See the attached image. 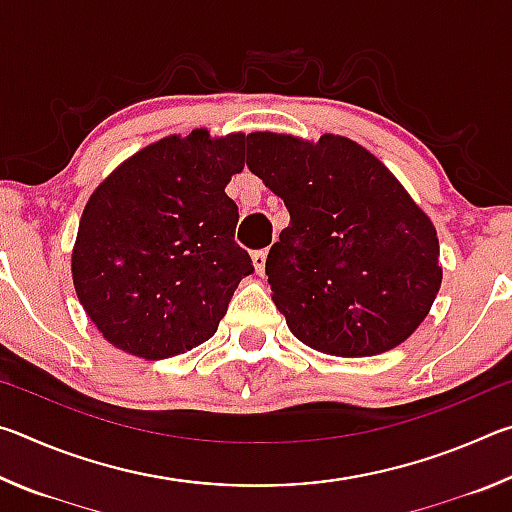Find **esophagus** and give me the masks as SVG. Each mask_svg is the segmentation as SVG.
<instances>
[{
  "label": "esophagus",
  "instance_id": "1",
  "mask_svg": "<svg viewBox=\"0 0 512 512\" xmlns=\"http://www.w3.org/2000/svg\"><path fill=\"white\" fill-rule=\"evenodd\" d=\"M266 255H268L266 248L255 250V253H253V264H255L257 275H264V271H266Z\"/></svg>",
  "mask_w": 512,
  "mask_h": 512
}]
</instances>
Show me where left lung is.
Masks as SVG:
<instances>
[{
  "label": "left lung",
  "instance_id": "obj_1",
  "mask_svg": "<svg viewBox=\"0 0 512 512\" xmlns=\"http://www.w3.org/2000/svg\"><path fill=\"white\" fill-rule=\"evenodd\" d=\"M248 169L291 221L266 257L273 302L309 348L370 357L409 339L440 289L438 237L397 178L357 142L246 137Z\"/></svg>",
  "mask_w": 512,
  "mask_h": 512
}]
</instances>
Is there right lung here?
Segmentation results:
<instances>
[{"mask_svg":"<svg viewBox=\"0 0 512 512\" xmlns=\"http://www.w3.org/2000/svg\"><path fill=\"white\" fill-rule=\"evenodd\" d=\"M246 135L146 146L94 189L72 253L74 289L103 339L167 359L212 339L253 259L235 241Z\"/></svg>","mask_w":512,"mask_h":512,"instance_id":"obj_1","label":"right lung"}]
</instances>
